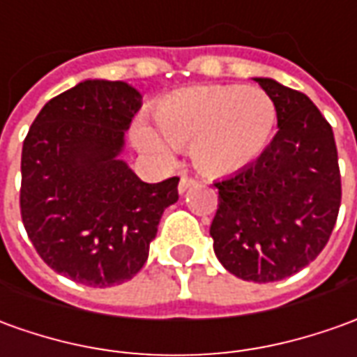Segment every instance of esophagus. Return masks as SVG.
I'll use <instances>...</instances> for the list:
<instances>
[{
  "label": "esophagus",
  "mask_w": 357,
  "mask_h": 357,
  "mask_svg": "<svg viewBox=\"0 0 357 357\" xmlns=\"http://www.w3.org/2000/svg\"><path fill=\"white\" fill-rule=\"evenodd\" d=\"M198 184V181L196 178H190V176H183L181 178V183H178V192L184 194L188 188H192V186H196Z\"/></svg>",
  "instance_id": "1"
}]
</instances>
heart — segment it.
<instances>
[{
	"instance_id": "heart-1",
	"label": "heart",
	"mask_w": 357,
	"mask_h": 357,
	"mask_svg": "<svg viewBox=\"0 0 357 357\" xmlns=\"http://www.w3.org/2000/svg\"><path fill=\"white\" fill-rule=\"evenodd\" d=\"M276 102L260 87L211 85L174 93L155 108V122L139 120V149L169 161L190 147L194 165L208 174H229L255 163L276 126Z\"/></svg>"
}]
</instances>
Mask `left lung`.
<instances>
[{"label":"left lung","instance_id":"obj_1","mask_svg":"<svg viewBox=\"0 0 357 357\" xmlns=\"http://www.w3.org/2000/svg\"><path fill=\"white\" fill-rule=\"evenodd\" d=\"M255 81L276 102L280 130L255 163L215 183L210 235L225 270L266 284L319 257L338 218L342 184L333 128L313 100L274 79Z\"/></svg>","mask_w":357,"mask_h":357}]
</instances>
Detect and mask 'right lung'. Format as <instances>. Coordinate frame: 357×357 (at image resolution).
I'll return each instance as SVG.
<instances>
[{"label":"right lung","mask_w":357,"mask_h":357,"mask_svg":"<svg viewBox=\"0 0 357 357\" xmlns=\"http://www.w3.org/2000/svg\"><path fill=\"white\" fill-rule=\"evenodd\" d=\"M142 95L124 81L87 79L50 99L21 155V218L58 274L91 287L128 282L144 268L178 178L144 183L118 155Z\"/></svg>","instance_id":"add662e5"}]
</instances>
